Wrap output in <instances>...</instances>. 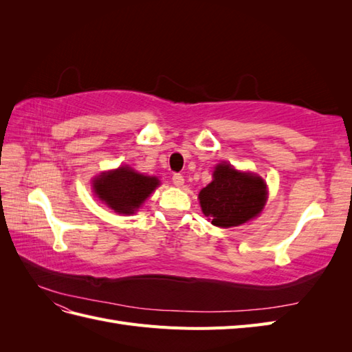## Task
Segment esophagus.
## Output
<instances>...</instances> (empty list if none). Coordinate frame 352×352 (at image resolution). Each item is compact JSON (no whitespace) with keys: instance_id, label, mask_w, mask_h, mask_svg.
<instances>
[{"instance_id":"esophagus-1","label":"esophagus","mask_w":352,"mask_h":352,"mask_svg":"<svg viewBox=\"0 0 352 352\" xmlns=\"http://www.w3.org/2000/svg\"><path fill=\"white\" fill-rule=\"evenodd\" d=\"M173 184L176 185V186H182L184 184H185V179H184V176L182 175H179V173H176V175H173Z\"/></svg>"}]
</instances>
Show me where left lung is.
I'll list each match as a JSON object with an SVG mask.
<instances>
[{"label":"left lung","instance_id":"left-lung-1","mask_svg":"<svg viewBox=\"0 0 352 352\" xmlns=\"http://www.w3.org/2000/svg\"><path fill=\"white\" fill-rule=\"evenodd\" d=\"M199 204L211 225L232 228L257 217L267 201V185L250 172H241L229 163H220L212 180L199 190Z\"/></svg>","mask_w":352,"mask_h":352}]
</instances>
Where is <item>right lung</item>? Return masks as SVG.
I'll list each match as a JSON object with an SVG mask.
<instances>
[{
  "instance_id": "1",
  "label": "right lung",
  "mask_w": 352,
  "mask_h": 352,
  "mask_svg": "<svg viewBox=\"0 0 352 352\" xmlns=\"http://www.w3.org/2000/svg\"><path fill=\"white\" fill-rule=\"evenodd\" d=\"M160 180L155 176H145L129 166H122L111 172L101 173L94 180V192L104 204L117 214H133L144 201L150 197Z\"/></svg>"
}]
</instances>
